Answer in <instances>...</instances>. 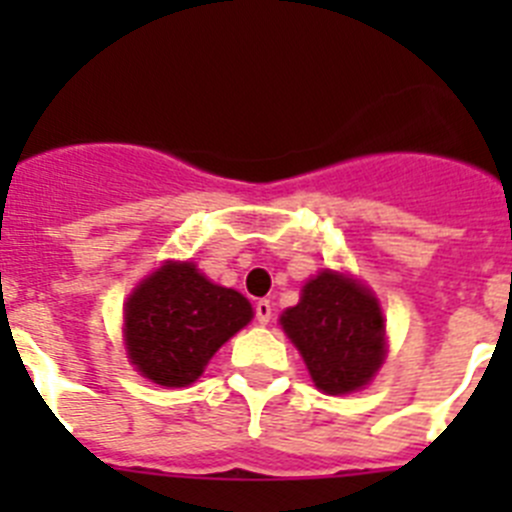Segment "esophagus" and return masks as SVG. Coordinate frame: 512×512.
Wrapping results in <instances>:
<instances>
[{
    "instance_id": "obj_1",
    "label": "esophagus",
    "mask_w": 512,
    "mask_h": 512,
    "mask_svg": "<svg viewBox=\"0 0 512 512\" xmlns=\"http://www.w3.org/2000/svg\"><path fill=\"white\" fill-rule=\"evenodd\" d=\"M253 310H256V320H259L261 325H266L271 320V302L269 300H259L256 305H253Z\"/></svg>"
}]
</instances>
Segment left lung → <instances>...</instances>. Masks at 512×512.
I'll return each instance as SVG.
<instances>
[{
    "label": "left lung",
    "instance_id": "left-lung-1",
    "mask_svg": "<svg viewBox=\"0 0 512 512\" xmlns=\"http://www.w3.org/2000/svg\"><path fill=\"white\" fill-rule=\"evenodd\" d=\"M282 328L328 395L364 387L384 361V318L377 300L354 279L323 271L302 300L282 315Z\"/></svg>",
    "mask_w": 512,
    "mask_h": 512
}]
</instances>
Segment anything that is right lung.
Masks as SVG:
<instances>
[{"label":"right lung","instance_id":"1","mask_svg":"<svg viewBox=\"0 0 512 512\" xmlns=\"http://www.w3.org/2000/svg\"><path fill=\"white\" fill-rule=\"evenodd\" d=\"M246 297L169 261L128 297L125 343L138 372L161 387H184L251 320Z\"/></svg>","mask_w":512,"mask_h":512}]
</instances>
